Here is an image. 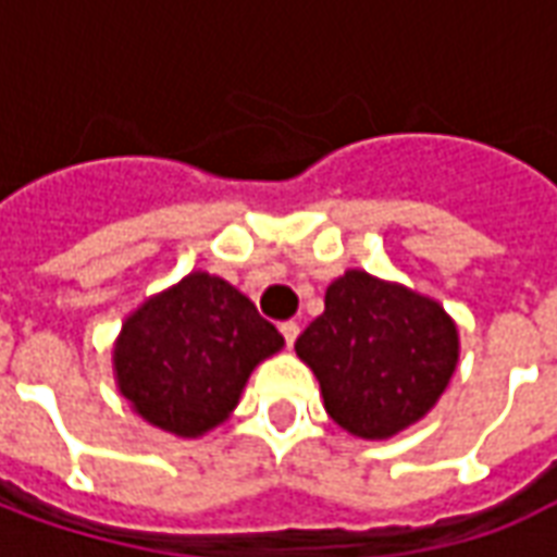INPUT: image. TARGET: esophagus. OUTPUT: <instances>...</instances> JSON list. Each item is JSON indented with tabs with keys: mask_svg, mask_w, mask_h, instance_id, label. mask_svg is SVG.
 <instances>
[{
	"mask_svg": "<svg viewBox=\"0 0 557 557\" xmlns=\"http://www.w3.org/2000/svg\"><path fill=\"white\" fill-rule=\"evenodd\" d=\"M298 331H301V327H298V322H280V334H283V339H286V346H292V343H295V339H298Z\"/></svg>",
	"mask_w": 557,
	"mask_h": 557,
	"instance_id": "obj_1",
	"label": "esophagus"
}]
</instances>
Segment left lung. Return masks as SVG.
Here are the masks:
<instances>
[{
    "instance_id": "1",
    "label": "left lung",
    "mask_w": 557,
    "mask_h": 557,
    "mask_svg": "<svg viewBox=\"0 0 557 557\" xmlns=\"http://www.w3.org/2000/svg\"><path fill=\"white\" fill-rule=\"evenodd\" d=\"M295 351L322 385L325 409L358 438H391L442 397L459 358L456 325L423 295L346 271L325 292Z\"/></svg>"
}]
</instances>
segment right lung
<instances>
[{"mask_svg":"<svg viewBox=\"0 0 557 557\" xmlns=\"http://www.w3.org/2000/svg\"><path fill=\"white\" fill-rule=\"evenodd\" d=\"M280 346L250 298L196 271L125 322L113 351L119 391L148 423L194 438L230 418L250 370Z\"/></svg>","mask_w":557,"mask_h":557,"instance_id":"add662e5","label":"right lung"}]
</instances>
